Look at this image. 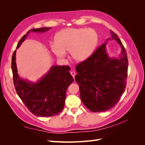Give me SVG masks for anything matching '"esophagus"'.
Wrapping results in <instances>:
<instances>
[{
	"instance_id": "34e87169",
	"label": "esophagus",
	"mask_w": 145,
	"mask_h": 145,
	"mask_svg": "<svg viewBox=\"0 0 145 145\" xmlns=\"http://www.w3.org/2000/svg\"><path fill=\"white\" fill-rule=\"evenodd\" d=\"M71 76L73 77V78L74 79V78H75V76H76V73L74 72V71H71Z\"/></svg>"
}]
</instances>
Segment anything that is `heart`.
Wrapping results in <instances>:
<instances>
[{
  "label": "heart",
  "mask_w": 145,
  "mask_h": 145,
  "mask_svg": "<svg viewBox=\"0 0 145 145\" xmlns=\"http://www.w3.org/2000/svg\"><path fill=\"white\" fill-rule=\"evenodd\" d=\"M99 42L97 32L93 28H68L60 31L55 42L50 46L59 58H64L69 50L71 57L77 62L86 60L93 54Z\"/></svg>",
  "instance_id": "b5f03b06"
}]
</instances>
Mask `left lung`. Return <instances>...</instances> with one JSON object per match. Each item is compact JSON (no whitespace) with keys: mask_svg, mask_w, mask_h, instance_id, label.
<instances>
[{"mask_svg":"<svg viewBox=\"0 0 145 145\" xmlns=\"http://www.w3.org/2000/svg\"><path fill=\"white\" fill-rule=\"evenodd\" d=\"M109 38L89 58L77 65L75 80L79 86L83 103L92 112H103L116 106L125 92L128 76L126 51L117 35L110 30ZM108 40H116L121 51L110 57L106 50Z\"/></svg>","mask_w":145,"mask_h":145,"instance_id":"obj_1","label":"left lung"}]
</instances>
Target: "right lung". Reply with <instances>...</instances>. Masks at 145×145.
Wrapping results in <instances>:
<instances>
[{"label":"right lung","mask_w":145,"mask_h":145,"mask_svg":"<svg viewBox=\"0 0 145 145\" xmlns=\"http://www.w3.org/2000/svg\"><path fill=\"white\" fill-rule=\"evenodd\" d=\"M51 29L44 27L29 30L21 38L16 49L19 48L31 32L43 33ZM16 52H13L11 68L13 81L19 97L34 115L51 117L59 114L64 107L66 93L74 79L69 73L68 66L52 65L36 82L22 78L17 72Z\"/></svg>","instance_id":"obj_1"}]
</instances>
